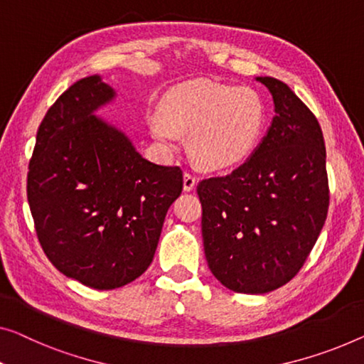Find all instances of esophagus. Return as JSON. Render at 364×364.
I'll return each mask as SVG.
<instances>
[{
  "label": "esophagus",
  "instance_id": "34e87169",
  "mask_svg": "<svg viewBox=\"0 0 364 364\" xmlns=\"http://www.w3.org/2000/svg\"><path fill=\"white\" fill-rule=\"evenodd\" d=\"M194 186H196V176H194L193 173L184 171V175H183L184 191H191V189H194Z\"/></svg>",
  "mask_w": 364,
  "mask_h": 364
}]
</instances>
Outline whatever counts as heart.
Here are the masks:
<instances>
[{
	"mask_svg": "<svg viewBox=\"0 0 364 364\" xmlns=\"http://www.w3.org/2000/svg\"><path fill=\"white\" fill-rule=\"evenodd\" d=\"M267 107L247 86L193 80L173 88L149 127L161 147L171 150L188 132V150L205 170H227L245 161L262 139Z\"/></svg>",
	"mask_w": 364,
	"mask_h": 364,
	"instance_id": "1",
	"label": "heart"
}]
</instances>
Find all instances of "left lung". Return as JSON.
Segmentation results:
<instances>
[{
  "label": "left lung",
  "mask_w": 364,
  "mask_h": 364,
  "mask_svg": "<svg viewBox=\"0 0 364 364\" xmlns=\"http://www.w3.org/2000/svg\"><path fill=\"white\" fill-rule=\"evenodd\" d=\"M273 122L245 164L199 181L203 240L213 274L230 291L264 294L294 278L328 210L325 144L316 116L283 81L258 77Z\"/></svg>",
  "instance_id": "obj_1"
}]
</instances>
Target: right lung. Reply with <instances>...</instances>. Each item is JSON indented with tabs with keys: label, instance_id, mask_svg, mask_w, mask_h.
<instances>
[{
	"label": "right lung",
	"instance_id": "obj_1",
	"mask_svg": "<svg viewBox=\"0 0 364 364\" xmlns=\"http://www.w3.org/2000/svg\"><path fill=\"white\" fill-rule=\"evenodd\" d=\"M116 96L100 75L73 83L37 130L27 173L36 234L50 263L95 289H116L150 267L180 166L144 159L95 112Z\"/></svg>",
	"mask_w": 364,
	"mask_h": 364
}]
</instances>
